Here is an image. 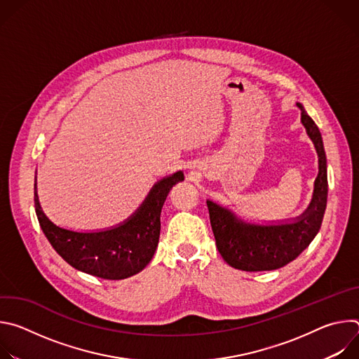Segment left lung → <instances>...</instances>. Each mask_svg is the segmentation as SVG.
Returning <instances> with one entry per match:
<instances>
[{
  "label": "left lung",
  "instance_id": "8db88e82",
  "mask_svg": "<svg viewBox=\"0 0 359 359\" xmlns=\"http://www.w3.org/2000/svg\"><path fill=\"white\" fill-rule=\"evenodd\" d=\"M297 107L301 109V122L314 142L320 158L314 196L305 213L294 223L287 224H247L236 219L227 209L208 200L217 250L224 262L237 270L269 271L288 264L310 245L321 227L328 194L325 150L316 122L301 104H297Z\"/></svg>",
  "mask_w": 359,
  "mask_h": 359
}]
</instances>
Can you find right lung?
I'll list each match as a JSON object with an SVG mask.
<instances>
[{
  "label": "right lung",
  "mask_w": 359,
  "mask_h": 359,
  "mask_svg": "<svg viewBox=\"0 0 359 359\" xmlns=\"http://www.w3.org/2000/svg\"><path fill=\"white\" fill-rule=\"evenodd\" d=\"M183 179V172L162 179L129 220L105 231L78 233L55 226L41 210L36 191L35 213L45 237L69 266L99 278L123 280L142 271L151 260L159 243L163 203Z\"/></svg>",
  "instance_id": "obj_1"
}]
</instances>
